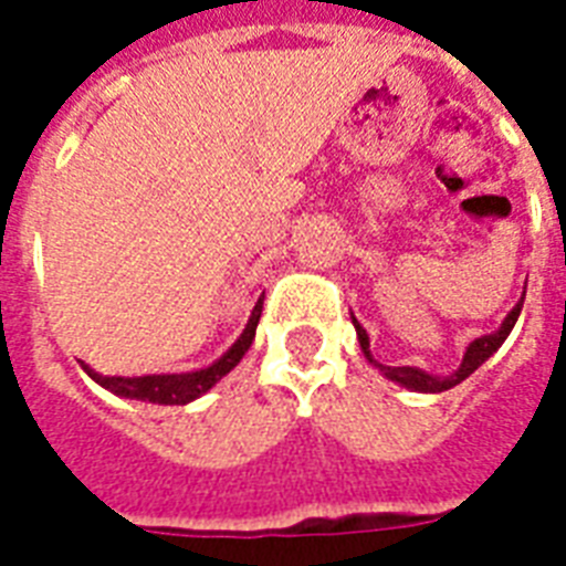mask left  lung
Here are the masks:
<instances>
[{
    "label": "left lung",
    "mask_w": 566,
    "mask_h": 566,
    "mask_svg": "<svg viewBox=\"0 0 566 566\" xmlns=\"http://www.w3.org/2000/svg\"><path fill=\"white\" fill-rule=\"evenodd\" d=\"M523 300H526V291H523V296H520L517 305L509 311V317L502 319V326L496 328V332L475 337L473 344L467 346L464 358H461V367H458L455 373H449V376H431V373L420 370V367H385V364H376L373 361L370 335H367V328H364L355 317H353V326H355V332H358V344H361L364 358H367L370 364H376L381 376L390 378V381H396V385L408 387V390H417V394H443V390H449V387L461 385V381H464L470 373L479 370V367H482V364L488 361V358H491V355L496 353L502 344H505V337L511 335V328H514V323H517V317H520V311H523Z\"/></svg>",
    "instance_id": "1"
}]
</instances>
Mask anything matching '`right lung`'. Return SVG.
Segmentation results:
<instances>
[{"label":"right lung","instance_id":"obj_1","mask_svg":"<svg viewBox=\"0 0 566 566\" xmlns=\"http://www.w3.org/2000/svg\"><path fill=\"white\" fill-rule=\"evenodd\" d=\"M261 308H264V296L255 302V308L249 314L247 328L240 332L238 340H234L217 361L202 367V370L149 373V376H102V373H96L93 367H87V364H82V367L96 385H102L114 396H123V399H137V402L153 405H188L193 402V399H199L202 394H208V390H211L226 373L234 370L240 364V358L249 353V346L255 340Z\"/></svg>","mask_w":566,"mask_h":566}]
</instances>
